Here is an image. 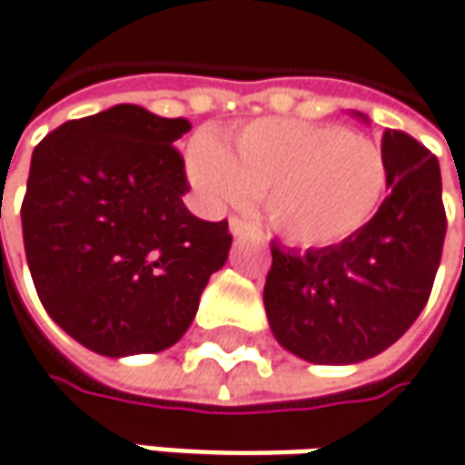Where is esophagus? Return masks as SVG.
Segmentation results:
<instances>
[{"instance_id":"obj_1","label":"esophagus","mask_w":465,"mask_h":465,"mask_svg":"<svg viewBox=\"0 0 465 465\" xmlns=\"http://www.w3.org/2000/svg\"><path fill=\"white\" fill-rule=\"evenodd\" d=\"M229 229H232V233L236 236V239H242V236H247V233H250V223L233 215L232 221H229Z\"/></svg>"}]
</instances>
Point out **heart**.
Returning <instances> with one entry per match:
<instances>
[{
    "instance_id": "obj_1",
    "label": "heart",
    "mask_w": 465,
    "mask_h": 465,
    "mask_svg": "<svg viewBox=\"0 0 465 465\" xmlns=\"http://www.w3.org/2000/svg\"><path fill=\"white\" fill-rule=\"evenodd\" d=\"M187 169L215 208L265 197L271 229L296 247H328L364 229L388 182L367 134L302 119H260L223 145L197 134Z\"/></svg>"
}]
</instances>
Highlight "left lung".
<instances>
[{
	"instance_id": "8db88e82",
	"label": "left lung",
	"mask_w": 465,
	"mask_h": 465,
	"mask_svg": "<svg viewBox=\"0 0 465 465\" xmlns=\"http://www.w3.org/2000/svg\"><path fill=\"white\" fill-rule=\"evenodd\" d=\"M382 158L388 197L364 229L304 254L271 247L268 322L275 341L304 361L356 364L377 356L430 299L448 232L440 163L401 130H385Z\"/></svg>"
}]
</instances>
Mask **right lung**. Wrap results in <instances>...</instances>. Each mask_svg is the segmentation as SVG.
I'll return each instance as SVG.
<instances>
[{"instance_id":"right-lung-1","label":"right lung","mask_w":465,"mask_h":465,"mask_svg":"<svg viewBox=\"0 0 465 465\" xmlns=\"http://www.w3.org/2000/svg\"><path fill=\"white\" fill-rule=\"evenodd\" d=\"M187 119L119 104L49 132L33 151L23 242L51 320L104 356L155 353L193 325L232 233L184 208Z\"/></svg>"}]
</instances>
